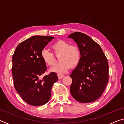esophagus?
Masks as SVG:
<instances>
[{
  "mask_svg": "<svg viewBox=\"0 0 124 124\" xmlns=\"http://www.w3.org/2000/svg\"><path fill=\"white\" fill-rule=\"evenodd\" d=\"M64 77V75H63V74H58V78H59L60 79H62Z\"/></svg>",
  "mask_w": 124,
  "mask_h": 124,
  "instance_id": "esophagus-1",
  "label": "esophagus"
}]
</instances>
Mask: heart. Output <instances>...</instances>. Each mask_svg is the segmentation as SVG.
I'll return each mask as SVG.
<instances>
[{"mask_svg": "<svg viewBox=\"0 0 124 124\" xmlns=\"http://www.w3.org/2000/svg\"><path fill=\"white\" fill-rule=\"evenodd\" d=\"M54 54L59 56L60 62L54 64L50 69L52 72L62 73L67 72L70 67L77 66L81 59V52L79 47L75 45H70L66 41L60 40L52 45ZM42 60L49 66H52L55 62V58L52 52L46 49L41 52Z\"/></svg>", "mask_w": 124, "mask_h": 124, "instance_id": "1", "label": "heart"}]
</instances>
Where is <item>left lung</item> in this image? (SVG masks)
I'll use <instances>...</instances> for the list:
<instances>
[{
  "mask_svg": "<svg viewBox=\"0 0 124 124\" xmlns=\"http://www.w3.org/2000/svg\"><path fill=\"white\" fill-rule=\"evenodd\" d=\"M68 38L76 42L81 52L80 62L70 75L71 95L81 103L95 101L102 95L108 81L107 59L100 46L84 33L74 32Z\"/></svg>",
  "mask_w": 124,
  "mask_h": 124,
  "instance_id": "left-lung-1",
  "label": "left lung"
}]
</instances>
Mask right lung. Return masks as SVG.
I'll return each instance as SVG.
<instances>
[{
    "mask_svg": "<svg viewBox=\"0 0 124 124\" xmlns=\"http://www.w3.org/2000/svg\"><path fill=\"white\" fill-rule=\"evenodd\" d=\"M53 37L35 35L18 45L12 56V73L14 86L27 103L40 106L51 97L54 84L58 80L57 74L41 75L47 70L41 52Z\"/></svg>",
    "mask_w": 124,
    "mask_h": 124,
    "instance_id": "obj_1",
    "label": "right lung"
}]
</instances>
